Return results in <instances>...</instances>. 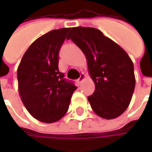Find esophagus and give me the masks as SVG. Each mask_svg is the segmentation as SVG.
Masks as SVG:
<instances>
[{
	"label": "esophagus",
	"instance_id": "34e87169",
	"mask_svg": "<svg viewBox=\"0 0 152 152\" xmlns=\"http://www.w3.org/2000/svg\"><path fill=\"white\" fill-rule=\"evenodd\" d=\"M86 75H85L84 73H81V74H80V77H79V79H78V82L79 83L81 82L83 80L86 79Z\"/></svg>",
	"mask_w": 152,
	"mask_h": 152
}]
</instances>
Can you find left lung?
Instances as JSON below:
<instances>
[{"instance_id": "left-lung-1", "label": "left lung", "mask_w": 152, "mask_h": 152, "mask_svg": "<svg viewBox=\"0 0 152 152\" xmlns=\"http://www.w3.org/2000/svg\"><path fill=\"white\" fill-rule=\"evenodd\" d=\"M69 36L85 53L95 85L94 94L88 97L93 111L107 120L120 116L129 105L135 87L131 58L97 28H72Z\"/></svg>"}]
</instances>
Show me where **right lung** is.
Here are the masks:
<instances>
[{"instance_id": "add662e5", "label": "right lung", "mask_w": 152, "mask_h": 152, "mask_svg": "<svg viewBox=\"0 0 152 152\" xmlns=\"http://www.w3.org/2000/svg\"><path fill=\"white\" fill-rule=\"evenodd\" d=\"M70 28L47 32L35 40L17 71L18 93L28 112L39 121H59L77 87L58 70V53Z\"/></svg>"}]
</instances>
